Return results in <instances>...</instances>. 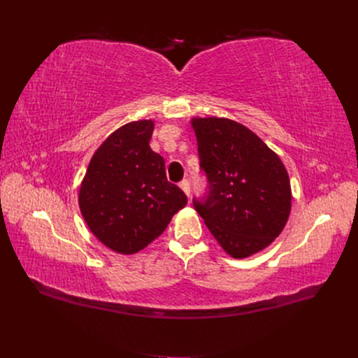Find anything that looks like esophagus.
Segmentation results:
<instances>
[{
	"label": "esophagus",
	"mask_w": 358,
	"mask_h": 358,
	"mask_svg": "<svg viewBox=\"0 0 358 358\" xmlns=\"http://www.w3.org/2000/svg\"><path fill=\"white\" fill-rule=\"evenodd\" d=\"M180 189L187 194V196H189V182L187 179H183L180 183H179Z\"/></svg>",
	"instance_id": "34e87169"
}]
</instances>
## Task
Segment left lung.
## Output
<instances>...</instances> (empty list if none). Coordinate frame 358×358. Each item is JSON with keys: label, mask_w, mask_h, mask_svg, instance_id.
<instances>
[{"label": "left lung", "mask_w": 358, "mask_h": 358, "mask_svg": "<svg viewBox=\"0 0 358 358\" xmlns=\"http://www.w3.org/2000/svg\"><path fill=\"white\" fill-rule=\"evenodd\" d=\"M209 192L194 208L224 251L246 258L284 230L291 185L284 162L245 125L227 117H192Z\"/></svg>", "instance_id": "left-lung-1"}]
</instances>
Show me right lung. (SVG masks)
I'll list each match as a JSON object with an SVG mask.
<instances>
[{"label":"right lung","instance_id":"1","mask_svg":"<svg viewBox=\"0 0 358 358\" xmlns=\"http://www.w3.org/2000/svg\"><path fill=\"white\" fill-rule=\"evenodd\" d=\"M154 125L140 119L113 131L95 150L79 188L86 225L117 254L142 251L188 201L149 146Z\"/></svg>","mask_w":358,"mask_h":358}]
</instances>
